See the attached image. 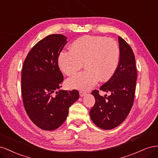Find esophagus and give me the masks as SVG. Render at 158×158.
<instances>
[{"mask_svg":"<svg viewBox=\"0 0 158 158\" xmlns=\"http://www.w3.org/2000/svg\"><path fill=\"white\" fill-rule=\"evenodd\" d=\"M86 94H87L86 92L81 91H79V95H80V97H83V96H85Z\"/></svg>","mask_w":158,"mask_h":158,"instance_id":"obj_1","label":"esophagus"}]
</instances>
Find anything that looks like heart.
<instances>
[{
    "instance_id": "b5f03b06",
    "label": "heart",
    "mask_w": 158,
    "mask_h": 158,
    "mask_svg": "<svg viewBox=\"0 0 158 158\" xmlns=\"http://www.w3.org/2000/svg\"><path fill=\"white\" fill-rule=\"evenodd\" d=\"M70 51L58 56V65L63 73L73 75L82 68L86 70L71 77L67 81L70 89L86 91L100 79L109 81L116 72L120 59V48L115 40L99 35H83L75 40Z\"/></svg>"
}]
</instances>
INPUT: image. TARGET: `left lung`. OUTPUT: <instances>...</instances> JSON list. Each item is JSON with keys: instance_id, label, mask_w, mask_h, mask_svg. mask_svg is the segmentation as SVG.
Segmentation results:
<instances>
[{"instance_id": "8db88e82", "label": "left lung", "mask_w": 158, "mask_h": 158, "mask_svg": "<svg viewBox=\"0 0 158 158\" xmlns=\"http://www.w3.org/2000/svg\"><path fill=\"white\" fill-rule=\"evenodd\" d=\"M120 60L113 76L100 87V91L110 93L109 96H101L98 90L92 94L95 103L90 110L94 124L104 130L119 126L131 110L136 90L137 71L134 54L129 44L118 37Z\"/></svg>"}]
</instances>
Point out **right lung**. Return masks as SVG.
Returning <instances> with one entry per match:
<instances>
[{"instance_id": "1", "label": "right lung", "mask_w": 158, "mask_h": 158, "mask_svg": "<svg viewBox=\"0 0 158 158\" xmlns=\"http://www.w3.org/2000/svg\"><path fill=\"white\" fill-rule=\"evenodd\" d=\"M61 34H51L30 49L24 61L21 92L27 114L38 127L53 130L64 123L69 109L79 97L77 90L64 91L58 56L67 44ZM56 94L55 95V94Z\"/></svg>"}]
</instances>
